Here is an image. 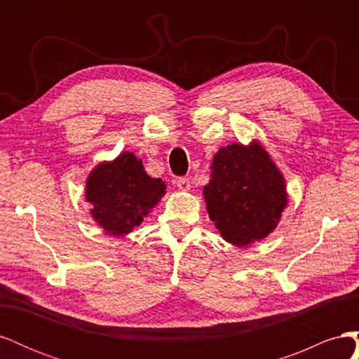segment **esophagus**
<instances>
[{
	"mask_svg": "<svg viewBox=\"0 0 359 359\" xmlns=\"http://www.w3.org/2000/svg\"><path fill=\"white\" fill-rule=\"evenodd\" d=\"M175 186L178 187V190L181 191H189L190 190V178L189 177H181L175 180Z\"/></svg>",
	"mask_w": 359,
	"mask_h": 359,
	"instance_id": "1",
	"label": "esophagus"
}]
</instances>
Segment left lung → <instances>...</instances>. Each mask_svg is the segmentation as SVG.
Instances as JSON below:
<instances>
[{"label":"left lung","mask_w":359,"mask_h":359,"mask_svg":"<svg viewBox=\"0 0 359 359\" xmlns=\"http://www.w3.org/2000/svg\"><path fill=\"white\" fill-rule=\"evenodd\" d=\"M206 210L227 243L244 247L276 229L287 205L285 178L260 144H232L212 160Z\"/></svg>","instance_id":"obj_1"}]
</instances>
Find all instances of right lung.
I'll return each mask as SVG.
<instances>
[{
  "mask_svg": "<svg viewBox=\"0 0 359 359\" xmlns=\"http://www.w3.org/2000/svg\"><path fill=\"white\" fill-rule=\"evenodd\" d=\"M165 190L166 184L160 178H151L142 160L124 151L90 173L85 198L93 205L94 220L109 235L121 236L144 222Z\"/></svg>",
  "mask_w": 359,
  "mask_h": 359,
  "instance_id": "obj_1",
  "label": "right lung"
}]
</instances>
